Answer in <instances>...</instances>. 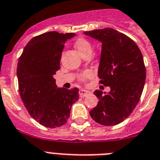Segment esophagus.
<instances>
[{"label":"esophagus","instance_id":"34e87169","mask_svg":"<svg viewBox=\"0 0 160 160\" xmlns=\"http://www.w3.org/2000/svg\"><path fill=\"white\" fill-rule=\"evenodd\" d=\"M90 93V92H88V91H86V90L84 89H80L79 90V96H80V97H85L87 95H88Z\"/></svg>","mask_w":160,"mask_h":160}]
</instances>
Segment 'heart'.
I'll return each mask as SVG.
<instances>
[{
	"label": "heart",
	"instance_id": "heart-1",
	"mask_svg": "<svg viewBox=\"0 0 160 160\" xmlns=\"http://www.w3.org/2000/svg\"><path fill=\"white\" fill-rule=\"evenodd\" d=\"M75 47L77 48L78 52L82 55H84L87 53H92V44L91 42L84 38H78L75 42ZM92 76V72L90 70H86L82 72L80 75V79L82 81H86L87 79L90 78Z\"/></svg>",
	"mask_w": 160,
	"mask_h": 160
}]
</instances>
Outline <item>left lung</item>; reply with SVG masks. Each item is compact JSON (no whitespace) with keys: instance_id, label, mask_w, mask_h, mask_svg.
<instances>
[{"instance_id":"8db88e82","label":"left lung","mask_w":160,"mask_h":160,"mask_svg":"<svg viewBox=\"0 0 160 160\" xmlns=\"http://www.w3.org/2000/svg\"><path fill=\"white\" fill-rule=\"evenodd\" d=\"M84 34L102 43L98 77L110 88L105 94L95 91L99 101L90 115L100 124L114 126L130 115L141 99L146 76L143 56L132 39L111 28Z\"/></svg>"}]
</instances>
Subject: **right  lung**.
<instances>
[{
  "mask_svg": "<svg viewBox=\"0 0 160 160\" xmlns=\"http://www.w3.org/2000/svg\"><path fill=\"white\" fill-rule=\"evenodd\" d=\"M75 34L48 32L32 38L17 65L18 91L25 108L46 128L65 124L72 105L79 99L78 89L57 88L54 75L60 68L64 43Z\"/></svg>",
  "mask_w": 160,
  "mask_h": 160,
  "instance_id": "obj_1",
  "label": "right lung"
}]
</instances>
